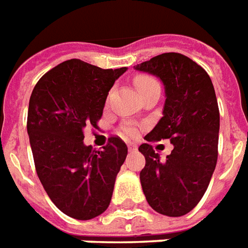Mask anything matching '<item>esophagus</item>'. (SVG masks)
<instances>
[{
  "label": "esophagus",
  "instance_id": "esophagus-1",
  "mask_svg": "<svg viewBox=\"0 0 248 248\" xmlns=\"http://www.w3.org/2000/svg\"><path fill=\"white\" fill-rule=\"evenodd\" d=\"M138 151V147L135 144H128V152H136Z\"/></svg>",
  "mask_w": 248,
  "mask_h": 248
}]
</instances>
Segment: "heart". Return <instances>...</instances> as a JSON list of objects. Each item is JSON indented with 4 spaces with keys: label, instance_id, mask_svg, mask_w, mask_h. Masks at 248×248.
Returning <instances> with one entry per match:
<instances>
[{
    "label": "heart",
    "instance_id": "b5f03b06",
    "mask_svg": "<svg viewBox=\"0 0 248 248\" xmlns=\"http://www.w3.org/2000/svg\"><path fill=\"white\" fill-rule=\"evenodd\" d=\"M155 85H158V83H157V81H155V78H152L149 76H138L135 78V86L140 95H141L145 90H148L149 87H152V86ZM124 131L127 132V134H135V128L126 127L124 128Z\"/></svg>",
    "mask_w": 248,
    "mask_h": 248
}]
</instances>
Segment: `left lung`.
Here are the masks:
<instances>
[{
    "mask_svg": "<svg viewBox=\"0 0 248 248\" xmlns=\"http://www.w3.org/2000/svg\"><path fill=\"white\" fill-rule=\"evenodd\" d=\"M158 77L165 86L162 118L147 141L170 139L173 149L161 159L151 144H141L145 157L140 183L155 211L183 216L203 197L217 161L220 113L210 76L188 56L166 52L134 67Z\"/></svg>",
    "mask_w": 248,
    "mask_h": 248,
    "instance_id": "left-lung-1",
    "label": "left lung"
}]
</instances>
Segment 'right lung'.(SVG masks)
<instances>
[{
  "label": "right lung",
  "instance_id": "obj_1",
  "mask_svg": "<svg viewBox=\"0 0 248 248\" xmlns=\"http://www.w3.org/2000/svg\"><path fill=\"white\" fill-rule=\"evenodd\" d=\"M126 71L67 60L41 77L29 99L27 130L37 175L54 204L73 219H93L112 200L127 147L109 138L101 151L93 149L83 143V130L96 127L109 90Z\"/></svg>",
  "mask_w": 248,
  "mask_h": 248
}]
</instances>
